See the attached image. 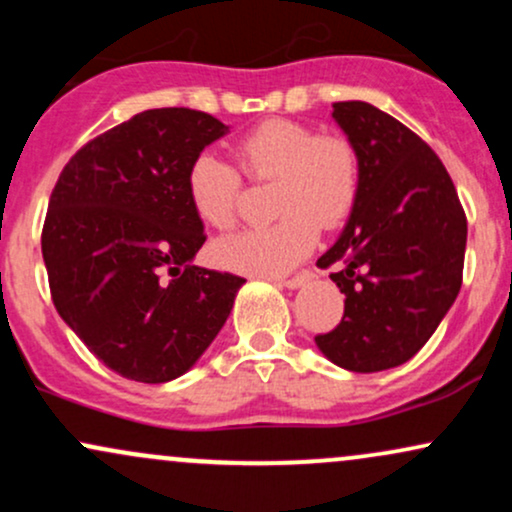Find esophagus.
I'll return each instance as SVG.
<instances>
[{
    "instance_id": "esophagus-1",
    "label": "esophagus",
    "mask_w": 512,
    "mask_h": 512,
    "mask_svg": "<svg viewBox=\"0 0 512 512\" xmlns=\"http://www.w3.org/2000/svg\"><path fill=\"white\" fill-rule=\"evenodd\" d=\"M313 279V272L310 269H303V272H298L296 276H289V279H276V284L279 286H286V289H301L303 284H308V281Z\"/></svg>"
}]
</instances>
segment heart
Here are the masks:
<instances>
[{
	"mask_svg": "<svg viewBox=\"0 0 512 512\" xmlns=\"http://www.w3.org/2000/svg\"><path fill=\"white\" fill-rule=\"evenodd\" d=\"M233 154L250 180H276L279 221L216 240L211 257L231 272L281 276L310 255L317 223L339 226L358 195V156L342 134H317L296 120H267L238 139ZM187 199L211 228H231L240 199V173L214 154H199L187 170Z\"/></svg>",
	"mask_w": 512,
	"mask_h": 512,
	"instance_id": "b5f03b06",
	"label": "heart"
}]
</instances>
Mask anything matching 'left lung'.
I'll list each match as a JSON object with an SVG mask.
<instances>
[{
	"mask_svg": "<svg viewBox=\"0 0 512 512\" xmlns=\"http://www.w3.org/2000/svg\"><path fill=\"white\" fill-rule=\"evenodd\" d=\"M358 156V195L342 236L317 260L339 269L344 317L315 344L334 366L378 373L407 363L462 286L467 216L424 139L363 101L332 105Z\"/></svg>",
	"mask_w": 512,
	"mask_h": 512,
	"instance_id": "1",
	"label": "left lung"
}]
</instances>
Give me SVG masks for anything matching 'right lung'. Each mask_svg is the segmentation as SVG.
Wrapping results in <instances>:
<instances>
[{
  "label": "right lung",
  "instance_id": "obj_1",
  "mask_svg": "<svg viewBox=\"0 0 512 512\" xmlns=\"http://www.w3.org/2000/svg\"><path fill=\"white\" fill-rule=\"evenodd\" d=\"M223 134L199 110H144L76 151L52 190L43 226L52 303L122 378L168 383L187 373L245 284L192 262L207 236L187 170Z\"/></svg>",
  "mask_w": 512,
  "mask_h": 512
}]
</instances>
